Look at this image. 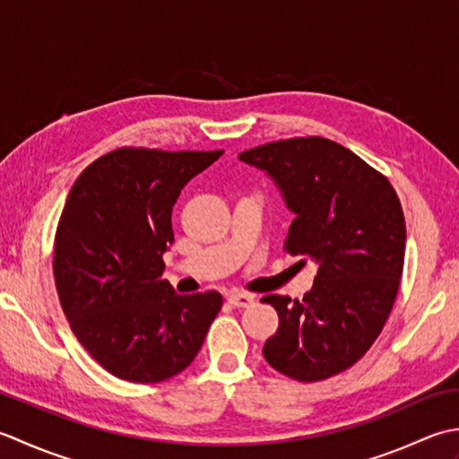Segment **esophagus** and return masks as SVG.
I'll return each mask as SVG.
<instances>
[{"mask_svg": "<svg viewBox=\"0 0 459 459\" xmlns=\"http://www.w3.org/2000/svg\"><path fill=\"white\" fill-rule=\"evenodd\" d=\"M228 301H230V305H233V307H249L251 303L255 301V295H251V293H243V291H239V293H231V295L228 297Z\"/></svg>", "mask_w": 459, "mask_h": 459, "instance_id": "obj_1", "label": "esophagus"}]
</instances>
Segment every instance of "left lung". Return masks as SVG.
Instances as JSON below:
<instances>
[{"label":"left lung","mask_w":459,"mask_h":459,"mask_svg":"<svg viewBox=\"0 0 459 459\" xmlns=\"http://www.w3.org/2000/svg\"><path fill=\"white\" fill-rule=\"evenodd\" d=\"M239 160L273 178L295 213L283 251L319 265L301 301L261 299L279 315L264 357L299 382L331 378L367 354L394 307L406 247L398 194L385 174L321 136L261 144Z\"/></svg>","instance_id":"8db88e82"}]
</instances>
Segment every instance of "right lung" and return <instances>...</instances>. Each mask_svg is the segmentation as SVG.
<instances>
[{"label": "right lung", "mask_w": 459, "mask_h": 459, "mask_svg": "<svg viewBox=\"0 0 459 459\" xmlns=\"http://www.w3.org/2000/svg\"><path fill=\"white\" fill-rule=\"evenodd\" d=\"M223 151L123 146L77 178L55 233L53 275L71 331L102 368L152 385L188 368L223 299L160 279L172 208Z\"/></svg>", "instance_id": "obj_1"}]
</instances>
